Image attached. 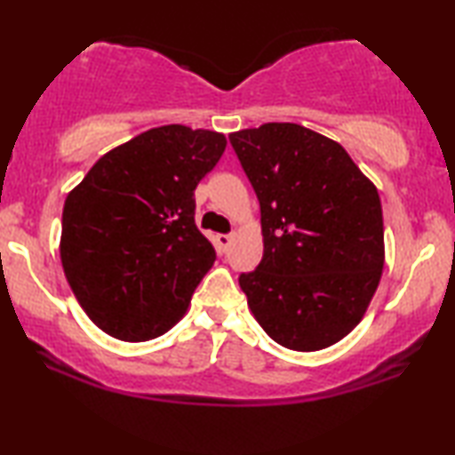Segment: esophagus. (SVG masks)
I'll use <instances>...</instances> for the list:
<instances>
[{
    "label": "esophagus",
    "instance_id": "1",
    "mask_svg": "<svg viewBox=\"0 0 455 455\" xmlns=\"http://www.w3.org/2000/svg\"><path fill=\"white\" fill-rule=\"evenodd\" d=\"M232 240H234V235H229V234H221V235H217V248H220L221 252H226L229 246H232Z\"/></svg>",
    "mask_w": 455,
    "mask_h": 455
}]
</instances>
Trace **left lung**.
I'll return each instance as SVG.
<instances>
[{
  "instance_id": "left-lung-1",
  "label": "left lung",
  "mask_w": 455,
  "mask_h": 455,
  "mask_svg": "<svg viewBox=\"0 0 455 455\" xmlns=\"http://www.w3.org/2000/svg\"><path fill=\"white\" fill-rule=\"evenodd\" d=\"M260 204L263 260L242 273L248 308L271 339L315 352L363 321L385 263L375 184L315 130L271 122L229 134Z\"/></svg>"
}]
</instances>
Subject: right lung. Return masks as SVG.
Wrapping results in <instances>:
<instances>
[{"instance_id": "right-lung-1", "label": "right lung", "mask_w": 455, "mask_h": 455, "mask_svg": "<svg viewBox=\"0 0 455 455\" xmlns=\"http://www.w3.org/2000/svg\"><path fill=\"white\" fill-rule=\"evenodd\" d=\"M226 136L182 124L111 148L66 198L60 257L89 319L111 338L147 341L182 319L215 248L195 223V188Z\"/></svg>"}]
</instances>
